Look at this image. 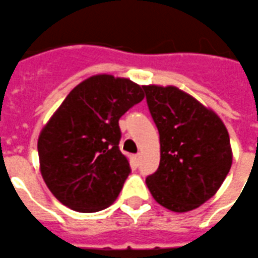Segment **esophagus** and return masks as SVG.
<instances>
[{
	"instance_id": "1",
	"label": "esophagus",
	"mask_w": 258,
	"mask_h": 258,
	"mask_svg": "<svg viewBox=\"0 0 258 258\" xmlns=\"http://www.w3.org/2000/svg\"><path fill=\"white\" fill-rule=\"evenodd\" d=\"M133 160H134V164H135V165L139 164V160H141V154L133 155Z\"/></svg>"
}]
</instances>
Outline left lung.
Wrapping results in <instances>:
<instances>
[{
  "label": "left lung",
  "instance_id": "obj_1",
  "mask_svg": "<svg viewBox=\"0 0 258 258\" xmlns=\"http://www.w3.org/2000/svg\"><path fill=\"white\" fill-rule=\"evenodd\" d=\"M160 133L161 160L146 178L151 196L174 212L192 211L218 192L231 168L226 125L215 112L177 86H143Z\"/></svg>",
  "mask_w": 258,
  "mask_h": 258
}]
</instances>
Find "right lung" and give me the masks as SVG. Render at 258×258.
<instances>
[{
	"mask_svg": "<svg viewBox=\"0 0 258 258\" xmlns=\"http://www.w3.org/2000/svg\"><path fill=\"white\" fill-rule=\"evenodd\" d=\"M128 78L97 74L68 94L37 139L40 173L51 194L78 212L109 207L130 174L119 150V119L145 98Z\"/></svg>",
	"mask_w": 258,
	"mask_h": 258,
	"instance_id": "1",
	"label": "right lung"
}]
</instances>
